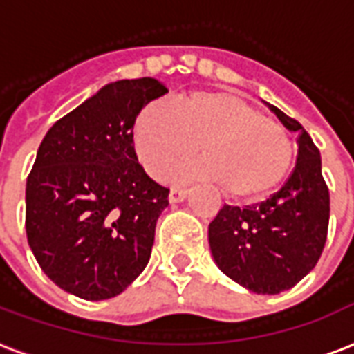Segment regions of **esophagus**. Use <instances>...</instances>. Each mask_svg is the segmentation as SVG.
<instances>
[{
    "mask_svg": "<svg viewBox=\"0 0 354 354\" xmlns=\"http://www.w3.org/2000/svg\"><path fill=\"white\" fill-rule=\"evenodd\" d=\"M187 195H189L187 187H172L171 193H169V202H171V204H176V202L185 201Z\"/></svg>",
    "mask_w": 354,
    "mask_h": 354,
    "instance_id": "34e87169",
    "label": "esophagus"
}]
</instances>
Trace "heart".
<instances>
[{
    "mask_svg": "<svg viewBox=\"0 0 354 354\" xmlns=\"http://www.w3.org/2000/svg\"><path fill=\"white\" fill-rule=\"evenodd\" d=\"M135 156L159 178L201 142L206 158L171 172V178H217L236 198L273 191L293 161V142L282 124L263 117L254 105L226 91H195L174 104H148L131 128Z\"/></svg>",
    "mask_w": 354,
    "mask_h": 354,
    "instance_id": "1",
    "label": "heart"
}]
</instances>
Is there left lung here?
Listing matches in <instances>:
<instances>
[{
	"label": "left lung",
	"instance_id": "left-lung-1",
	"mask_svg": "<svg viewBox=\"0 0 354 354\" xmlns=\"http://www.w3.org/2000/svg\"><path fill=\"white\" fill-rule=\"evenodd\" d=\"M269 109L297 137V163L288 182L252 206H223L207 226L209 250L221 271L260 295H277L303 280L327 241L330 198L321 156L306 129L279 107Z\"/></svg>",
	"mask_w": 354,
	"mask_h": 354
}]
</instances>
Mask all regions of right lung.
I'll return each instance as SVG.
<instances>
[{
  "label": "right lung",
  "instance_id": "1",
  "mask_svg": "<svg viewBox=\"0 0 354 354\" xmlns=\"http://www.w3.org/2000/svg\"><path fill=\"white\" fill-rule=\"evenodd\" d=\"M167 87L107 83L46 133L26 185L29 247L48 279L85 301L120 295L145 271L169 189L139 165L135 117Z\"/></svg>",
  "mask_w": 354,
  "mask_h": 354
}]
</instances>
